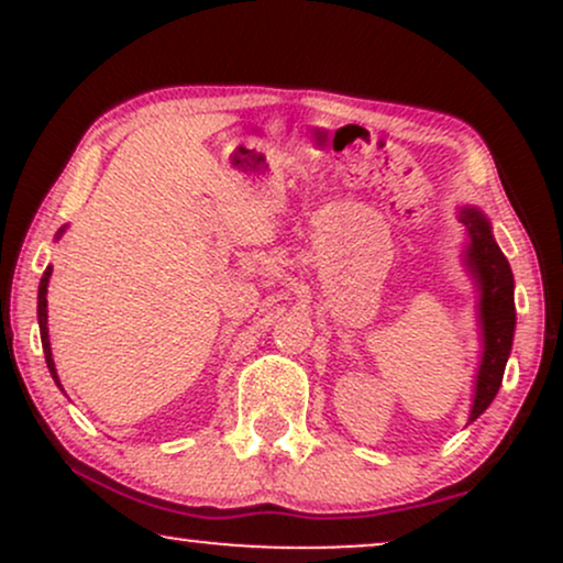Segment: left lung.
I'll use <instances>...</instances> for the list:
<instances>
[{
  "label": "left lung",
  "mask_w": 563,
  "mask_h": 563,
  "mask_svg": "<svg viewBox=\"0 0 563 563\" xmlns=\"http://www.w3.org/2000/svg\"><path fill=\"white\" fill-rule=\"evenodd\" d=\"M461 222L466 224L468 230L466 264L482 294L479 322H482L484 352H482L479 373H476L474 405H471V416H468V423H471L487 410L503 384V373H506L510 344H514L516 303H514V273H510V264L506 256H503L500 245L495 243L493 228H489L487 217H484L479 209L463 206Z\"/></svg>",
  "instance_id": "left-lung-1"
}]
</instances>
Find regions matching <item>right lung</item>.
Here are the masks:
<instances>
[{"mask_svg":"<svg viewBox=\"0 0 563 563\" xmlns=\"http://www.w3.org/2000/svg\"><path fill=\"white\" fill-rule=\"evenodd\" d=\"M63 232V230H60ZM57 232V235H60ZM49 275H53V267L44 269L42 275V283H38V333H42V346H44V360H47V367L49 373H53L55 384L60 386V380H57V371H55V363H53V349H49V333H47V283H49Z\"/></svg>","mask_w":563,"mask_h":563,"instance_id":"obj_1","label":"right lung"}]
</instances>
